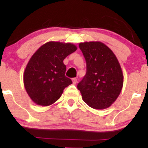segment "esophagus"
I'll return each mask as SVG.
<instances>
[{"label":"esophagus","mask_w":148,"mask_h":148,"mask_svg":"<svg viewBox=\"0 0 148 148\" xmlns=\"http://www.w3.org/2000/svg\"><path fill=\"white\" fill-rule=\"evenodd\" d=\"M72 83L73 84H76V83H77V79H76V78H74V79H72Z\"/></svg>","instance_id":"esophagus-1"}]
</instances>
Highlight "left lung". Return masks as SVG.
Returning a JSON list of instances; mask_svg holds the SVG:
<instances>
[{
    "mask_svg": "<svg viewBox=\"0 0 148 148\" xmlns=\"http://www.w3.org/2000/svg\"><path fill=\"white\" fill-rule=\"evenodd\" d=\"M86 62V74L78 84L89 106L104 109L116 100L123 86L121 67L113 52L100 42L79 44Z\"/></svg>",
    "mask_w": 148,
    "mask_h": 148,
    "instance_id": "1",
    "label": "left lung"
}]
</instances>
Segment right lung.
I'll return each instance as SVG.
<instances>
[{
  "instance_id": "add662e5",
  "label": "right lung",
  "mask_w": 148,
  "mask_h": 148,
  "mask_svg": "<svg viewBox=\"0 0 148 148\" xmlns=\"http://www.w3.org/2000/svg\"><path fill=\"white\" fill-rule=\"evenodd\" d=\"M77 49L70 43L49 42L39 48L25 67L23 84L27 93L37 105L49 106L72 84L65 76L64 59Z\"/></svg>"
}]
</instances>
